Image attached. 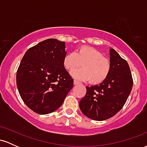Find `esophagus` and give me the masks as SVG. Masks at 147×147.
<instances>
[{"label":"esophagus","instance_id":"34e87169","mask_svg":"<svg viewBox=\"0 0 147 147\" xmlns=\"http://www.w3.org/2000/svg\"><path fill=\"white\" fill-rule=\"evenodd\" d=\"M78 84H79V82L76 80H74V85H78Z\"/></svg>","mask_w":147,"mask_h":147}]
</instances>
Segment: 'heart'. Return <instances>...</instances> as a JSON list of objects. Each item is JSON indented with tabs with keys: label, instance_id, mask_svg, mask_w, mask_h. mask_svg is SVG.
<instances>
[{
	"label": "heart",
	"instance_id": "obj_1",
	"mask_svg": "<svg viewBox=\"0 0 147 147\" xmlns=\"http://www.w3.org/2000/svg\"><path fill=\"white\" fill-rule=\"evenodd\" d=\"M81 64L82 68L74 70ZM63 65L71 71L74 78L79 81H88L92 84H99L107 79L111 70V61L97 49L82 46L75 52L67 54L63 59Z\"/></svg>",
	"mask_w": 147,
	"mask_h": 147
}]
</instances>
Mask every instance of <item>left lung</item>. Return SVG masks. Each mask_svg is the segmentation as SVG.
<instances>
[{
  "instance_id": "obj_1",
  "label": "left lung",
  "mask_w": 147,
  "mask_h": 147,
  "mask_svg": "<svg viewBox=\"0 0 147 147\" xmlns=\"http://www.w3.org/2000/svg\"><path fill=\"white\" fill-rule=\"evenodd\" d=\"M111 70L109 77L98 85L86 86V94L79 102L84 115L102 121L117 114L127 100L133 87V78L127 61L113 48L110 49Z\"/></svg>"
}]
</instances>
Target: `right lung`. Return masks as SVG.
Wrapping results in <instances>:
<instances>
[{"instance_id":"add662e5","label":"right lung","mask_w":147,"mask_h":147,"mask_svg":"<svg viewBox=\"0 0 147 147\" xmlns=\"http://www.w3.org/2000/svg\"><path fill=\"white\" fill-rule=\"evenodd\" d=\"M65 48V42L48 38L28 49L22 59L16 85L23 102L36 113L57 110L73 87L63 65Z\"/></svg>"}]
</instances>
